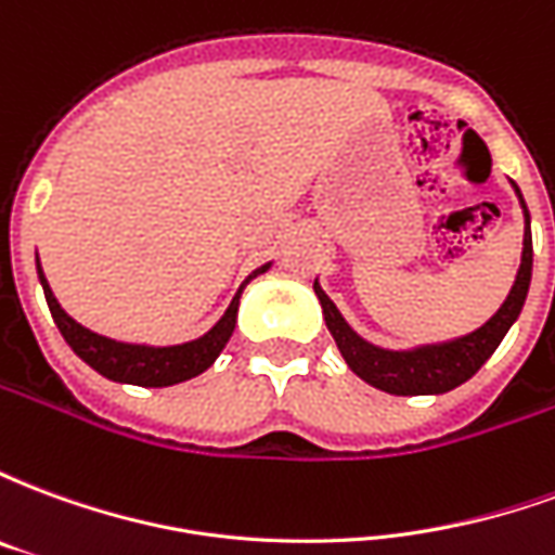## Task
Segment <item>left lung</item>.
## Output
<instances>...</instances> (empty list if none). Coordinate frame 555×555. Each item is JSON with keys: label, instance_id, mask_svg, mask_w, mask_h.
Returning a JSON list of instances; mask_svg holds the SVG:
<instances>
[{"label": "left lung", "instance_id": "1", "mask_svg": "<svg viewBox=\"0 0 555 555\" xmlns=\"http://www.w3.org/2000/svg\"><path fill=\"white\" fill-rule=\"evenodd\" d=\"M512 186L526 222L520 267H517L512 291L502 300L500 309L466 336L442 338V341H428V345H413V348L398 350L372 345L369 338H362L345 321V314L338 312L336 302L326 297L321 282L314 279V294H318V302L324 309L326 330L336 338L338 350H341L350 372L362 377L374 389L389 392V396H442V392H452L454 386L466 384L490 360V353L500 348L505 333L512 330L514 321L524 312L529 282H532V225H529L532 219H529V207H526L520 186L514 181Z\"/></svg>", "mask_w": 555, "mask_h": 555}]
</instances>
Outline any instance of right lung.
Segmentation results:
<instances>
[{
	"label": "right lung",
	"instance_id": "add662e5",
	"mask_svg": "<svg viewBox=\"0 0 555 555\" xmlns=\"http://www.w3.org/2000/svg\"><path fill=\"white\" fill-rule=\"evenodd\" d=\"M35 267H38V282H41L43 297H47V306H50V314H53L59 333L65 336V341L70 345V350L77 353L79 360L89 362L91 369L98 374H103L106 380H115V384H133V386H175L190 380L195 374L207 372L217 357L222 353V348L229 345L231 333H234V324H237V309H241V294L243 288L253 282L255 276L267 273L273 261H267L258 270H253L249 276L243 279V285L237 288V294L231 297L229 309L222 312L217 324L207 330L205 336L193 338V341H181V345H145V341H118V338L101 336L89 326L77 324L70 314L62 309V302L55 300L50 282L43 276L41 261L35 255Z\"/></svg>",
	"mask_w": 555,
	"mask_h": 555
}]
</instances>
